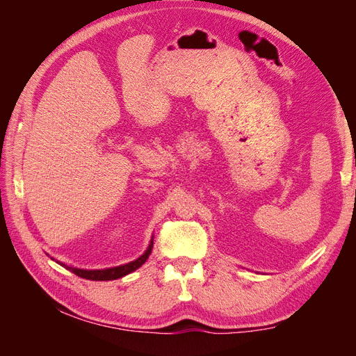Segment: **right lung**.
I'll return each instance as SVG.
<instances>
[{"instance_id":"1","label":"right lung","mask_w":356,"mask_h":356,"mask_svg":"<svg viewBox=\"0 0 356 356\" xmlns=\"http://www.w3.org/2000/svg\"><path fill=\"white\" fill-rule=\"evenodd\" d=\"M152 250H153V238H152V242H149V245H148V248H147V251H145L141 257L136 258L135 261H131V263L123 264V266H117V267L101 268V270H86V268L65 266V264H62V263H59V261H56V263L62 264L63 267L67 268V270L72 272L74 275H77V276H80V277H83V279H90V281H113V279L123 277V276H126V275H129V273L135 272L136 268L141 267V266L147 261L148 255L152 254Z\"/></svg>"}]
</instances>
